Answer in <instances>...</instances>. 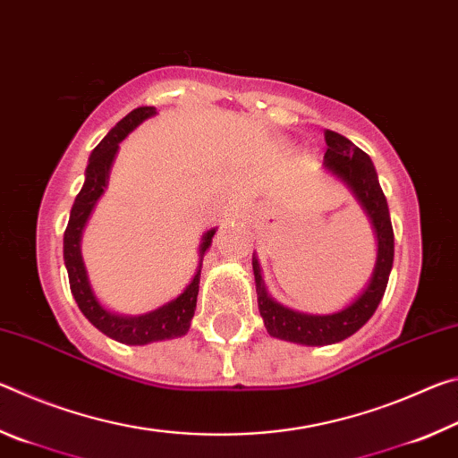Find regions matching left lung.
I'll list each match as a JSON object with an SVG mask.
<instances>
[{"label": "left lung", "instance_id": "8db88e82", "mask_svg": "<svg viewBox=\"0 0 458 458\" xmlns=\"http://www.w3.org/2000/svg\"><path fill=\"white\" fill-rule=\"evenodd\" d=\"M325 143H327L325 167L350 185L363 210L368 212L371 224H374L377 236V260L368 289L350 307L333 315H307L293 311V309L268 297L259 260L252 259L259 309L262 319H265L267 331L276 339L293 341V344L301 345H331L361 329L369 317L376 313L379 301L384 297L394 262V230L390 212H387V201L382 188H379L376 167L371 164L369 155L355 147L347 137L329 129L325 131Z\"/></svg>", "mask_w": 458, "mask_h": 458}]
</instances>
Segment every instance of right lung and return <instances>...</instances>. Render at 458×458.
I'll return each mask as SVG.
<instances>
[{"label":"right lung","mask_w":458,"mask_h":458,"mask_svg":"<svg viewBox=\"0 0 458 458\" xmlns=\"http://www.w3.org/2000/svg\"><path fill=\"white\" fill-rule=\"evenodd\" d=\"M155 114L153 106H139L135 111H131L125 119H121L114 125L108 135L100 141L95 151H92L87 167V180H84L82 190L74 199V206L71 210V220L64 230V262L68 270V281H71V291L74 294L76 303L82 315L95 325L98 331H103L114 341L127 345H145L151 341L161 339H174L182 337L188 333L193 311H196V301H198V289H199V273H201V262L196 276L191 278V283L185 286V291L180 297L169 301L167 305L155 309L151 313L139 315V317H121L114 313H108L105 307H100L87 278V270L82 265L81 257V234L84 224H87L89 216L95 208L97 199L103 196L108 180V169L114 159V153L119 149V143L125 139L131 131H133L139 123L149 119ZM216 234L214 230H208L204 234V242L199 246V254L204 257L208 246L212 244V236Z\"/></svg>","instance_id":"obj_1"}]
</instances>
